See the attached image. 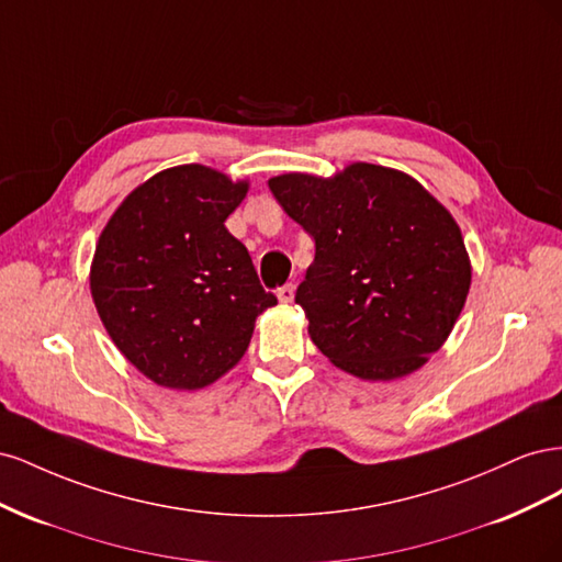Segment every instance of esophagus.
<instances>
[{"label": "esophagus", "instance_id": "obj_1", "mask_svg": "<svg viewBox=\"0 0 562 562\" xmlns=\"http://www.w3.org/2000/svg\"><path fill=\"white\" fill-rule=\"evenodd\" d=\"M277 297H279V302H283V304H291V302L295 300V285H293V283L281 285L279 291H277Z\"/></svg>", "mask_w": 562, "mask_h": 562}]
</instances>
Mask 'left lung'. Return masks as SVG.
<instances>
[{"instance_id": "8db88e82", "label": "left lung", "mask_w": 562, "mask_h": 562, "mask_svg": "<svg viewBox=\"0 0 562 562\" xmlns=\"http://www.w3.org/2000/svg\"><path fill=\"white\" fill-rule=\"evenodd\" d=\"M269 190L316 244L295 302L333 366L391 382L446 345L471 260L450 211L413 176L353 161L330 178H269Z\"/></svg>"}]
</instances>
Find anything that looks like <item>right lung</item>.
<instances>
[{
  "label": "right lung",
  "instance_id": "add662e5",
  "mask_svg": "<svg viewBox=\"0 0 562 562\" xmlns=\"http://www.w3.org/2000/svg\"><path fill=\"white\" fill-rule=\"evenodd\" d=\"M248 187L211 166L166 168L135 187L98 236L89 271L98 316L159 386L217 382L244 359L255 318L277 304L225 227Z\"/></svg>",
  "mask_w": 562,
  "mask_h": 562
}]
</instances>
